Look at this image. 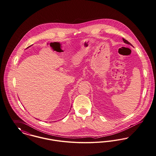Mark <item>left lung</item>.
Returning <instances> with one entry per match:
<instances>
[{
    "mask_svg": "<svg viewBox=\"0 0 156 156\" xmlns=\"http://www.w3.org/2000/svg\"><path fill=\"white\" fill-rule=\"evenodd\" d=\"M122 40H123V41L126 43V44H129V45H131V44L128 42V41H127L126 39H125L124 38H122Z\"/></svg>",
    "mask_w": 156,
    "mask_h": 156,
    "instance_id": "obj_1",
    "label": "left lung"
}]
</instances>
